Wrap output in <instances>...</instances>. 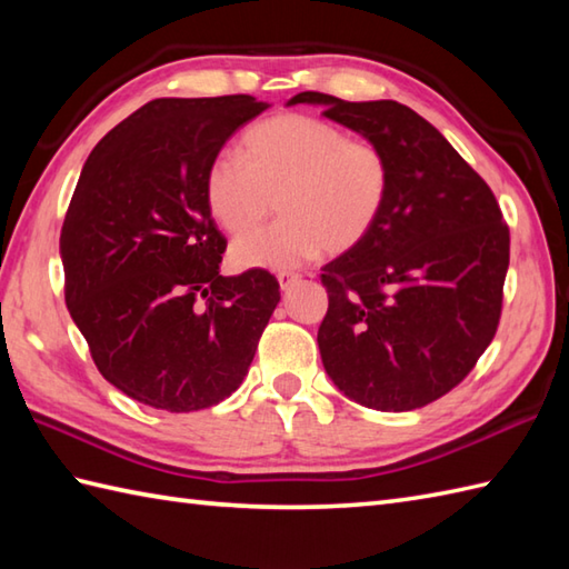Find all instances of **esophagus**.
Instances as JSON below:
<instances>
[{
    "label": "esophagus",
    "mask_w": 569,
    "mask_h": 569,
    "mask_svg": "<svg viewBox=\"0 0 569 569\" xmlns=\"http://www.w3.org/2000/svg\"><path fill=\"white\" fill-rule=\"evenodd\" d=\"M276 278H278V286H281V291H291V288L300 281V276L291 271H281Z\"/></svg>",
    "instance_id": "esophagus-1"
}]
</instances>
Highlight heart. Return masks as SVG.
Here are the masks:
<instances>
[{
  "mask_svg": "<svg viewBox=\"0 0 569 569\" xmlns=\"http://www.w3.org/2000/svg\"><path fill=\"white\" fill-rule=\"evenodd\" d=\"M237 156L212 161L204 173L212 220L239 237L272 211L273 201L282 214L273 228L234 241L229 259L241 271H291L322 249H355L389 200L386 151L316 117L261 119L241 134Z\"/></svg>",
  "mask_w": 569,
  "mask_h": 569,
  "instance_id": "obj_1",
  "label": "heart"
}]
</instances>
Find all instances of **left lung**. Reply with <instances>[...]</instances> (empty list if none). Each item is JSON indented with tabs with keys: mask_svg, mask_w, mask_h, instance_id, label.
<instances>
[{
	"mask_svg": "<svg viewBox=\"0 0 569 569\" xmlns=\"http://www.w3.org/2000/svg\"><path fill=\"white\" fill-rule=\"evenodd\" d=\"M389 156V200L355 249L325 263L322 367L352 401L401 413L438 401L493 340L509 271L499 202L452 143L393 100L300 92Z\"/></svg>",
	"mask_w": 569,
	"mask_h": 569,
	"instance_id": "obj_1",
	"label": "left lung"
}]
</instances>
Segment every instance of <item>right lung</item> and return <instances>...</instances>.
Segmentation results:
<instances>
[{"instance_id":"add662e5","label":"right lung","mask_w":569,"mask_h":569,"mask_svg":"<svg viewBox=\"0 0 569 569\" xmlns=\"http://www.w3.org/2000/svg\"><path fill=\"white\" fill-rule=\"evenodd\" d=\"M266 107L251 94L153 100L82 166L60 232L66 303L102 377L143 406L224 401L281 300L269 271L220 273L227 239L204 204L210 163Z\"/></svg>"}]
</instances>
